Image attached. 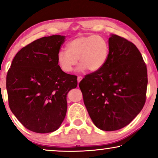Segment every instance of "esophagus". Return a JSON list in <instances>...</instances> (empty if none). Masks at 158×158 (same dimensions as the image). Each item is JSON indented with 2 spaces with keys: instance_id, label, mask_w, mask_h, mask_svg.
<instances>
[{
  "instance_id": "34e87169",
  "label": "esophagus",
  "mask_w": 158,
  "mask_h": 158,
  "mask_svg": "<svg viewBox=\"0 0 158 158\" xmlns=\"http://www.w3.org/2000/svg\"><path fill=\"white\" fill-rule=\"evenodd\" d=\"M83 79V77L81 76V75H79V76H77V83H80V81H81V80Z\"/></svg>"
}]
</instances>
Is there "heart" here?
<instances>
[{"mask_svg":"<svg viewBox=\"0 0 158 158\" xmlns=\"http://www.w3.org/2000/svg\"><path fill=\"white\" fill-rule=\"evenodd\" d=\"M109 44L101 36H81L70 40L67 44V49L58 52L57 64L64 73H70L76 65L78 59L81 71L87 69L96 72L104 66L109 55Z\"/></svg>","mask_w":158,"mask_h":158,"instance_id":"obj_1","label":"heart"}]
</instances>
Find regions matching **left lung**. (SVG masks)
I'll return each instance as SVG.
<instances>
[{"label": "left lung", "mask_w": 158, "mask_h": 158, "mask_svg": "<svg viewBox=\"0 0 158 158\" xmlns=\"http://www.w3.org/2000/svg\"><path fill=\"white\" fill-rule=\"evenodd\" d=\"M109 55L101 70L80 82L83 102L94 124L115 131L129 124L146 101L148 70L137 47L112 34Z\"/></svg>", "instance_id": "obj_1"}]
</instances>
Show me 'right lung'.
<instances>
[{
	"label": "right lung",
	"instance_id": "right-lung-1",
	"mask_svg": "<svg viewBox=\"0 0 158 158\" xmlns=\"http://www.w3.org/2000/svg\"><path fill=\"white\" fill-rule=\"evenodd\" d=\"M64 36L38 39L20 49L6 75L8 105L26 128L36 133L57 130L67 112L68 93L77 76L62 71L57 55Z\"/></svg>",
	"mask_w": 158,
	"mask_h": 158
}]
</instances>
